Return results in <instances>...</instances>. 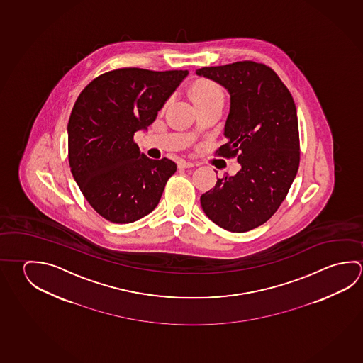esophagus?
I'll return each mask as SVG.
<instances>
[{
	"instance_id": "obj_1",
	"label": "esophagus",
	"mask_w": 363,
	"mask_h": 363,
	"mask_svg": "<svg viewBox=\"0 0 363 363\" xmlns=\"http://www.w3.org/2000/svg\"><path fill=\"white\" fill-rule=\"evenodd\" d=\"M195 164L192 163V162H189V160H181L179 162V168H191V167H194Z\"/></svg>"
}]
</instances>
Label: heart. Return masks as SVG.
<instances>
[{
	"label": "heart",
	"instance_id": "obj_1",
	"mask_svg": "<svg viewBox=\"0 0 363 363\" xmlns=\"http://www.w3.org/2000/svg\"><path fill=\"white\" fill-rule=\"evenodd\" d=\"M192 96L196 104L213 102L216 99H223V91L218 84L210 80L197 83L192 89Z\"/></svg>",
	"mask_w": 363,
	"mask_h": 363
}]
</instances>
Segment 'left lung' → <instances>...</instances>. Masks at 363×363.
Instances as JSON below:
<instances>
[{
  "label": "left lung",
  "instance_id": "1",
  "mask_svg": "<svg viewBox=\"0 0 363 363\" xmlns=\"http://www.w3.org/2000/svg\"><path fill=\"white\" fill-rule=\"evenodd\" d=\"M197 77L222 85L230 96L224 157L241 169L216 181L200 197L210 220L229 232H247L269 220L286 199L299 166L297 109L289 90L267 65L254 61L203 67Z\"/></svg>",
  "mask_w": 363,
  "mask_h": 363
}]
</instances>
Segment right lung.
<instances>
[{"label":"right lung","instance_id":"add662e5","mask_svg":"<svg viewBox=\"0 0 363 363\" xmlns=\"http://www.w3.org/2000/svg\"><path fill=\"white\" fill-rule=\"evenodd\" d=\"M187 70L126 67L94 79L77 96L67 125L71 173L98 214L126 224L152 213L177 171L168 158L141 153L136 131L147 130Z\"/></svg>","mask_w":363,"mask_h":363}]
</instances>
